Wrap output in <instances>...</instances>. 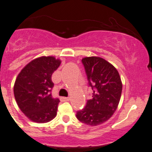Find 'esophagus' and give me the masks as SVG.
I'll list each match as a JSON object with an SVG mask.
<instances>
[{
  "instance_id": "esophagus-1",
  "label": "esophagus",
  "mask_w": 152,
  "mask_h": 152,
  "mask_svg": "<svg viewBox=\"0 0 152 152\" xmlns=\"http://www.w3.org/2000/svg\"><path fill=\"white\" fill-rule=\"evenodd\" d=\"M61 101H68V100H69V97H61Z\"/></svg>"
}]
</instances>
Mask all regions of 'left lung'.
<instances>
[{
	"instance_id": "left-lung-1",
	"label": "left lung",
	"mask_w": 152,
	"mask_h": 152,
	"mask_svg": "<svg viewBox=\"0 0 152 152\" xmlns=\"http://www.w3.org/2000/svg\"><path fill=\"white\" fill-rule=\"evenodd\" d=\"M82 63L93 93L85 108L76 112V115L81 122L97 126L109 120L115 112L121 98L122 83L115 67L102 58L87 57Z\"/></svg>"
}]
</instances>
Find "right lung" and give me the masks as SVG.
Masks as SVG:
<instances>
[{"label": "right lung", "mask_w": 152, "mask_h": 152, "mask_svg": "<svg viewBox=\"0 0 152 152\" xmlns=\"http://www.w3.org/2000/svg\"><path fill=\"white\" fill-rule=\"evenodd\" d=\"M60 64L61 61L54 57H40L28 64L15 79L16 103L32 121L46 123L56 116L60 100L52 96V75Z\"/></svg>", "instance_id": "add662e5"}]
</instances>
